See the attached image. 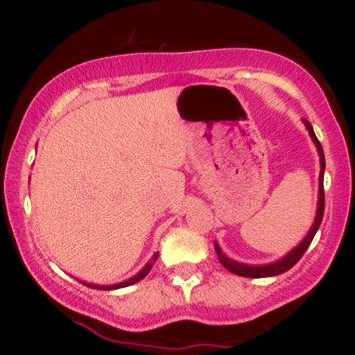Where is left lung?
<instances>
[{"label": "left lung", "mask_w": 355, "mask_h": 355, "mask_svg": "<svg viewBox=\"0 0 355 355\" xmlns=\"http://www.w3.org/2000/svg\"><path fill=\"white\" fill-rule=\"evenodd\" d=\"M305 128H307L309 135H311L313 145L317 146V153H319V160H320V175H319V197H317V210H315V218H313V223L312 227L309 229L307 235L300 240V243L297 247L292 248L288 254H285L282 259L275 260V262H270V263H263V266H250V263H243V262H237V260L230 259L229 255H225L222 252V248L217 242H215V252H217V257L220 260V263H222L223 267L227 268V270L232 272V274L235 275H240V277H250V279H263V277H274V275H280L284 274V272H287L288 268H292L295 266L297 262L300 260V257L305 254V250H307L309 245H311L313 235L317 234V230H319L320 227V222H322V217H324V205H325V200H324V168H325V158H324V150H322V145L320 141L317 140L315 133H313V128L312 125L309 123L305 118H302Z\"/></svg>", "instance_id": "obj_1"}]
</instances>
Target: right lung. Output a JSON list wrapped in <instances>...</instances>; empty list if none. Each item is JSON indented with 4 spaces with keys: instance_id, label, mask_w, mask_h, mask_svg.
<instances>
[{
    "instance_id": "right-lung-1",
    "label": "right lung",
    "mask_w": 355,
    "mask_h": 355,
    "mask_svg": "<svg viewBox=\"0 0 355 355\" xmlns=\"http://www.w3.org/2000/svg\"><path fill=\"white\" fill-rule=\"evenodd\" d=\"M157 259H158V252H155L152 259H150L148 262L145 263V267L141 268V270L138 272L137 275L130 277V279H126V280H123V282H120V284H112V285H98V284H89V282H83V280H80V282L83 284V285H88V287H92V288H98V291H115V288L128 287V285H133V284L140 282L141 279H145L146 274H148V272L152 270V267H153L155 260H157Z\"/></svg>"
}]
</instances>
